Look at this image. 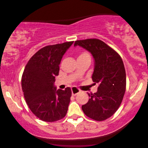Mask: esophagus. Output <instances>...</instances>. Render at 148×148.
<instances>
[{
    "instance_id": "34e87169",
    "label": "esophagus",
    "mask_w": 148,
    "mask_h": 148,
    "mask_svg": "<svg viewBox=\"0 0 148 148\" xmlns=\"http://www.w3.org/2000/svg\"><path fill=\"white\" fill-rule=\"evenodd\" d=\"M79 92H80V90L77 88V87H74L71 88V93H72V95H76L78 94Z\"/></svg>"
}]
</instances>
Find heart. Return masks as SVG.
Returning a JSON list of instances; mask_svg holds the SVG:
<instances>
[{"label": "heart", "mask_w": 148, "mask_h": 148, "mask_svg": "<svg viewBox=\"0 0 148 148\" xmlns=\"http://www.w3.org/2000/svg\"><path fill=\"white\" fill-rule=\"evenodd\" d=\"M90 58V56L88 53L87 52H82L80 53V55L79 56L78 58Z\"/></svg>", "instance_id": "heart-1"}]
</instances>
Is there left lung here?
Here are the masks:
<instances>
[{
  "label": "left lung",
  "instance_id": "obj_1",
  "mask_svg": "<svg viewBox=\"0 0 148 148\" xmlns=\"http://www.w3.org/2000/svg\"><path fill=\"white\" fill-rule=\"evenodd\" d=\"M91 53L95 60L92 79L98 84L95 93H88V102L82 106L87 116L101 121L110 118L118 110L126 90V71L116 51L98 39L77 40L74 46Z\"/></svg>",
  "mask_w": 148,
  "mask_h": 148
}]
</instances>
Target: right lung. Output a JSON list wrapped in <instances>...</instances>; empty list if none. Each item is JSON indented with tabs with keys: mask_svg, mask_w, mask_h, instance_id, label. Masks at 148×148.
Returning <instances> with one entry per match:
<instances>
[{
	"mask_svg": "<svg viewBox=\"0 0 148 148\" xmlns=\"http://www.w3.org/2000/svg\"><path fill=\"white\" fill-rule=\"evenodd\" d=\"M74 41L48 45L29 60L21 77V88L26 103L40 119L53 122L66 115L71 90H56V76L59 73L63 56Z\"/></svg>",
	"mask_w": 148,
	"mask_h": 148,
	"instance_id": "obj_1",
	"label": "right lung"
}]
</instances>
